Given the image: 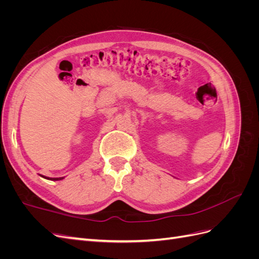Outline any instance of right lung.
I'll return each instance as SVG.
<instances>
[{"label": "right lung", "instance_id": "1", "mask_svg": "<svg viewBox=\"0 0 259 259\" xmlns=\"http://www.w3.org/2000/svg\"><path fill=\"white\" fill-rule=\"evenodd\" d=\"M44 177V176H43ZM44 178H46V179H51V180H61L62 178L64 177H59V178H50V177H44Z\"/></svg>", "mask_w": 259, "mask_h": 259}]
</instances>
